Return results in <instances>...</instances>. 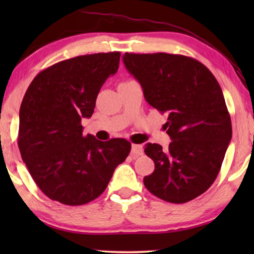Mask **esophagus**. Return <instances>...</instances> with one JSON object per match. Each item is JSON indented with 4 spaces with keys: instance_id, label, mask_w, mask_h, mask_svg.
<instances>
[{
    "instance_id": "obj_1",
    "label": "esophagus",
    "mask_w": 254,
    "mask_h": 254,
    "mask_svg": "<svg viewBox=\"0 0 254 254\" xmlns=\"http://www.w3.org/2000/svg\"><path fill=\"white\" fill-rule=\"evenodd\" d=\"M143 153V148L142 145L140 144H132V148H131V154L134 157L137 156H141V154Z\"/></svg>"
}]
</instances>
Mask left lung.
Wrapping results in <instances>:
<instances>
[{"label":"left lung","mask_w":254,"mask_h":254,"mask_svg":"<svg viewBox=\"0 0 254 254\" xmlns=\"http://www.w3.org/2000/svg\"><path fill=\"white\" fill-rule=\"evenodd\" d=\"M145 101L166 113L169 148L147 143L154 171L143 179L148 190L169 203L183 204L212 186L232 137L231 117L221 86L198 60L166 53L123 56Z\"/></svg>","instance_id":"8db88e82"}]
</instances>
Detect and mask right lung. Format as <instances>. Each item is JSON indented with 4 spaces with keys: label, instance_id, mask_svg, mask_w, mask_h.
Wrapping results in <instances>:
<instances>
[{
    "label": "right lung",
    "instance_id": "obj_1",
    "mask_svg": "<svg viewBox=\"0 0 254 254\" xmlns=\"http://www.w3.org/2000/svg\"><path fill=\"white\" fill-rule=\"evenodd\" d=\"M121 54L84 55L40 71L20 107L18 145L34 183L50 199L78 206L105 190L131 143L83 135L105 80L119 69Z\"/></svg>",
    "mask_w": 254,
    "mask_h": 254
}]
</instances>
